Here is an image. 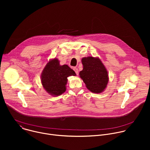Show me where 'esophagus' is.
I'll return each instance as SVG.
<instances>
[{"label": "esophagus", "instance_id": "obj_1", "mask_svg": "<svg viewBox=\"0 0 150 150\" xmlns=\"http://www.w3.org/2000/svg\"><path fill=\"white\" fill-rule=\"evenodd\" d=\"M74 69V71L75 72L76 74V75H78L79 71H78V68H76V67H75V68H74V69Z\"/></svg>", "mask_w": 150, "mask_h": 150}]
</instances>
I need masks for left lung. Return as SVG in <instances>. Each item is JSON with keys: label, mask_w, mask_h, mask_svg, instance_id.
Instances as JSON below:
<instances>
[{"label": "left lung", "mask_w": 150, "mask_h": 150, "mask_svg": "<svg viewBox=\"0 0 150 150\" xmlns=\"http://www.w3.org/2000/svg\"><path fill=\"white\" fill-rule=\"evenodd\" d=\"M83 69L80 71V78L87 88L92 93H100L107 87L109 82L108 71L98 57L88 56L82 59Z\"/></svg>", "instance_id": "left-lung-1"}]
</instances>
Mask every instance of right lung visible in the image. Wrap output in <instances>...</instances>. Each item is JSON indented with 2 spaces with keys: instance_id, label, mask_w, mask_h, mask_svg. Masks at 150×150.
I'll use <instances>...</instances> for the list:
<instances>
[{
  "instance_id": "add662e5",
  "label": "right lung",
  "mask_w": 150,
  "mask_h": 150,
  "mask_svg": "<svg viewBox=\"0 0 150 150\" xmlns=\"http://www.w3.org/2000/svg\"><path fill=\"white\" fill-rule=\"evenodd\" d=\"M59 62L56 58L50 60L47 63L41 75L42 87L53 96H58L65 93L68 77L76 76L73 69L67 65H60Z\"/></svg>"
}]
</instances>
